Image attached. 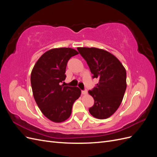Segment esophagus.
<instances>
[{"label":"esophagus","instance_id":"obj_1","mask_svg":"<svg viewBox=\"0 0 157 157\" xmlns=\"http://www.w3.org/2000/svg\"><path fill=\"white\" fill-rule=\"evenodd\" d=\"M87 93H88V92H87V90H82V95H86V94H87Z\"/></svg>","mask_w":157,"mask_h":157}]
</instances>
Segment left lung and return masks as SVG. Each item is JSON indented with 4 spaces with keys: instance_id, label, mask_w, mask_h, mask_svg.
<instances>
[{
    "instance_id": "1",
    "label": "left lung",
    "mask_w": 157,
    "mask_h": 157,
    "mask_svg": "<svg viewBox=\"0 0 157 157\" xmlns=\"http://www.w3.org/2000/svg\"><path fill=\"white\" fill-rule=\"evenodd\" d=\"M86 60L93 78L99 82L88 93L94 98L91 115L99 119L111 117L119 107L126 89V71L116 57L97 48H77Z\"/></svg>"
}]
</instances>
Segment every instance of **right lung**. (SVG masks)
I'll return each instance as SVG.
<instances>
[{"mask_svg": "<svg viewBox=\"0 0 157 157\" xmlns=\"http://www.w3.org/2000/svg\"><path fill=\"white\" fill-rule=\"evenodd\" d=\"M78 52L71 48H53L38 59L31 75L33 96L42 114L54 122H61L71 116L74 102L80 97L78 87L64 86L69 59Z\"/></svg>", "mask_w": 157, "mask_h": 157, "instance_id": "1", "label": "right lung"}]
</instances>
